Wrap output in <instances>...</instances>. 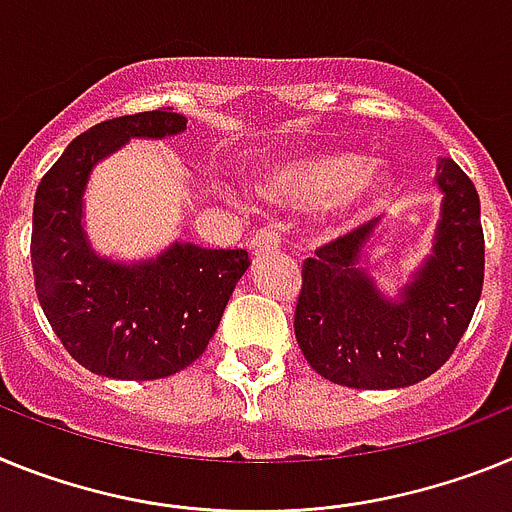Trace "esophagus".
<instances>
[{
  "instance_id": "1",
  "label": "esophagus",
  "mask_w": 512,
  "mask_h": 512,
  "mask_svg": "<svg viewBox=\"0 0 512 512\" xmlns=\"http://www.w3.org/2000/svg\"><path fill=\"white\" fill-rule=\"evenodd\" d=\"M278 244H281V231L275 229V226H262L260 231H255L250 237V250L255 252V255L275 250Z\"/></svg>"
}]
</instances>
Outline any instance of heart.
<instances>
[{"label": "heart", "instance_id": "b5f03b06", "mask_svg": "<svg viewBox=\"0 0 512 512\" xmlns=\"http://www.w3.org/2000/svg\"><path fill=\"white\" fill-rule=\"evenodd\" d=\"M270 198L291 203H327L342 219H355L384 201L391 175L379 159L350 151L309 154L273 164L257 177Z\"/></svg>", "mask_w": 512, "mask_h": 512}]
</instances>
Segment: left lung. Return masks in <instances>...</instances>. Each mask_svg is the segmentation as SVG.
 <instances>
[{"label":"left lung","mask_w":512,"mask_h":512,"mask_svg":"<svg viewBox=\"0 0 512 512\" xmlns=\"http://www.w3.org/2000/svg\"><path fill=\"white\" fill-rule=\"evenodd\" d=\"M435 185L443 203L433 252L397 299L384 296L361 268L379 219L304 260L293 330L309 366L332 384L412 386L438 371L464 337L484 283L479 195L448 157L438 162Z\"/></svg>","instance_id":"1"}]
</instances>
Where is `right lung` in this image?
<instances>
[{
	"instance_id": "obj_1",
	"label": "right lung",
	"mask_w": 512,
	"mask_h": 512,
	"mask_svg": "<svg viewBox=\"0 0 512 512\" xmlns=\"http://www.w3.org/2000/svg\"><path fill=\"white\" fill-rule=\"evenodd\" d=\"M188 118L170 108L102 121L71 141L33 203L35 293L69 355L97 376L164 379L201 358L250 257L175 242L162 255L118 262L92 250L82 224L95 164L131 139H164Z\"/></svg>"
}]
</instances>
